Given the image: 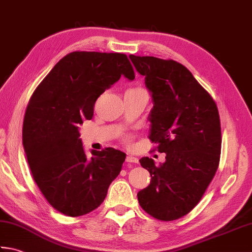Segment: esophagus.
<instances>
[{"mask_svg":"<svg viewBox=\"0 0 252 252\" xmlns=\"http://www.w3.org/2000/svg\"><path fill=\"white\" fill-rule=\"evenodd\" d=\"M126 162L128 163H138V159L135 158L132 156H127L126 157Z\"/></svg>","mask_w":252,"mask_h":252,"instance_id":"obj_1","label":"esophagus"}]
</instances>
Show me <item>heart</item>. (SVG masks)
Returning <instances> with one entry per match:
<instances>
[{
    "mask_svg": "<svg viewBox=\"0 0 252 252\" xmlns=\"http://www.w3.org/2000/svg\"><path fill=\"white\" fill-rule=\"evenodd\" d=\"M141 90H144V89H141V88H135V89H130V90H128V92H131V91H141ZM129 139H130V136H128V135H126L125 137H124V141L125 142H129Z\"/></svg>",
    "mask_w": 252,
    "mask_h": 252,
    "instance_id": "obj_1",
    "label": "heart"
}]
</instances>
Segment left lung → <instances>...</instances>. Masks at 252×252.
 Listing matches in <instances>:
<instances>
[{"label":"left lung","instance_id":"1","mask_svg":"<svg viewBox=\"0 0 252 252\" xmlns=\"http://www.w3.org/2000/svg\"><path fill=\"white\" fill-rule=\"evenodd\" d=\"M136 70L153 93L149 139L153 151L164 153L156 165L141 158L150 184L138 192L139 205L156 220L187 215L201 201L218 169L221 130L214 99L183 64L172 59L130 55Z\"/></svg>","mask_w":252,"mask_h":252}]
</instances>
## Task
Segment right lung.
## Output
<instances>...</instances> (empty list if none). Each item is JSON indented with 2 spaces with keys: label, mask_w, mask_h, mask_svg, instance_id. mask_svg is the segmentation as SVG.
<instances>
[{
  "label": "right lung",
  "mask_w": 252,
  "mask_h": 252,
  "mask_svg": "<svg viewBox=\"0 0 252 252\" xmlns=\"http://www.w3.org/2000/svg\"><path fill=\"white\" fill-rule=\"evenodd\" d=\"M134 80L120 52L73 51L38 84L23 123V146L42 195L61 214H89L105 200L126 155L114 148L85 155L79 126L93 117L97 97L120 80Z\"/></svg>",
  "instance_id": "right-lung-1"
}]
</instances>
